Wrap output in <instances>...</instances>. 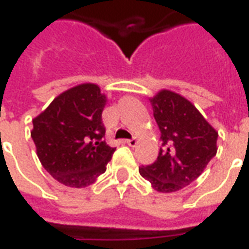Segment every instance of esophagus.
<instances>
[{"instance_id":"1","label":"esophagus","mask_w":249,"mask_h":249,"mask_svg":"<svg viewBox=\"0 0 249 249\" xmlns=\"http://www.w3.org/2000/svg\"><path fill=\"white\" fill-rule=\"evenodd\" d=\"M126 144L133 148V146H136L139 144V140H137V137H133V139H130V140H126Z\"/></svg>"}]
</instances>
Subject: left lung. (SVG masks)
I'll return each mask as SVG.
<instances>
[{
  "instance_id": "8db88e82",
  "label": "left lung",
  "mask_w": 249,
  "mask_h": 249,
  "mask_svg": "<svg viewBox=\"0 0 249 249\" xmlns=\"http://www.w3.org/2000/svg\"><path fill=\"white\" fill-rule=\"evenodd\" d=\"M149 101L162 148L156 161L139 172L157 192H176L195 181L216 156L219 133L178 93L161 89Z\"/></svg>"
}]
</instances>
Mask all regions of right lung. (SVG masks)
<instances>
[{
    "instance_id": "1",
    "label": "right lung",
    "mask_w": 249,
    "mask_h": 249,
    "mask_svg": "<svg viewBox=\"0 0 249 249\" xmlns=\"http://www.w3.org/2000/svg\"><path fill=\"white\" fill-rule=\"evenodd\" d=\"M107 101L97 84L85 82L58 94L33 119L30 136L37 156L66 187H88L107 171L116 151L104 141L101 114Z\"/></svg>"
}]
</instances>
